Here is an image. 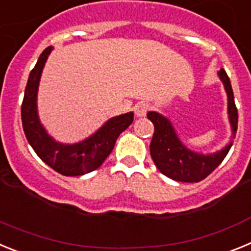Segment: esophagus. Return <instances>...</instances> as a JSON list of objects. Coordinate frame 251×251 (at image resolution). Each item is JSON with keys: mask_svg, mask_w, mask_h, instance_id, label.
<instances>
[{"mask_svg": "<svg viewBox=\"0 0 251 251\" xmlns=\"http://www.w3.org/2000/svg\"><path fill=\"white\" fill-rule=\"evenodd\" d=\"M148 109H150V105H148L147 103H143V101L136 104V106H134V110H136V115L138 117V118L145 117V115L147 114Z\"/></svg>", "mask_w": 251, "mask_h": 251, "instance_id": "esophagus-1", "label": "esophagus"}]
</instances>
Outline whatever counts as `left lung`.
Segmentation results:
<instances>
[{"label":"left lung","mask_w":251,"mask_h":251,"mask_svg":"<svg viewBox=\"0 0 251 251\" xmlns=\"http://www.w3.org/2000/svg\"><path fill=\"white\" fill-rule=\"evenodd\" d=\"M227 95V118L231 137L238 130V109L235 105L231 83L224 69L217 72ZM147 117L154 126V133L150 146L151 157L159 172L179 182H200L220 165L232 146L230 141L225 147L212 153H202L188 148L181 141L174 123L166 115L150 110Z\"/></svg>","instance_id":"8db88e82"}]
</instances>
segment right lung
Here are the masks:
<instances>
[{
  "label": "right lung",
  "mask_w": 251,
  "mask_h": 251,
  "mask_svg": "<svg viewBox=\"0 0 251 251\" xmlns=\"http://www.w3.org/2000/svg\"><path fill=\"white\" fill-rule=\"evenodd\" d=\"M54 48H46L28 75L21 105L24 132L37 156L64 176H81L100 167L112 153L117 138L133 123L134 113L128 112L112 117L89 137L75 143H63L51 137L41 123L37 109L40 79L49 55Z\"/></svg>",
  "instance_id": "right-lung-1"
}]
</instances>
